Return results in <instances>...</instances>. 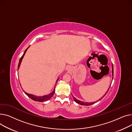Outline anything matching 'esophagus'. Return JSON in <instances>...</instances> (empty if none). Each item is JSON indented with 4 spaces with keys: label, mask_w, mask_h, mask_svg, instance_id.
Segmentation results:
<instances>
[{
    "label": "esophagus",
    "mask_w": 132,
    "mask_h": 132,
    "mask_svg": "<svg viewBox=\"0 0 132 132\" xmlns=\"http://www.w3.org/2000/svg\"><path fill=\"white\" fill-rule=\"evenodd\" d=\"M69 68H68V70H69Z\"/></svg>",
    "instance_id": "1"
}]
</instances>
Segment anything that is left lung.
<instances>
[{"mask_svg":"<svg viewBox=\"0 0 132 132\" xmlns=\"http://www.w3.org/2000/svg\"><path fill=\"white\" fill-rule=\"evenodd\" d=\"M112 79H113V64H112ZM110 87V86L109 89H108V90H107V92H106L105 94L103 96V97H101V98L99 99V100H98V101H100V100H101V99L105 95V94L107 93V92H108V90H109ZM72 96H73V100H75V101L76 103H78V104H80V105H92V104H94L95 103H96V102H85L80 101L78 100L77 99H76L73 95H72Z\"/></svg>","mask_w":132,"mask_h":132,"instance_id":"1","label":"left lung"}]
</instances>
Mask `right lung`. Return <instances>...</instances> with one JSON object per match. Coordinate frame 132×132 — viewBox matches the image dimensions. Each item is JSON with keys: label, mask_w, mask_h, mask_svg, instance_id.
<instances>
[{"label": "right lung", "mask_w": 132, "mask_h": 132, "mask_svg": "<svg viewBox=\"0 0 132 132\" xmlns=\"http://www.w3.org/2000/svg\"><path fill=\"white\" fill-rule=\"evenodd\" d=\"M29 47H30V46H29V47L26 50V51H24V53H23V55H22V56H21V57L20 58V61H19V64H18V70L19 69L20 66V64H21V62H22V60L23 57H24V55H25V54H26V53L27 50L29 48ZM59 79V78L57 79V80H56V81L55 85H56V82H57V81H58ZM55 87L54 88V90H53L52 93H50V94L44 95V96H37L34 95H32V94H30L27 93H26V92H24V93H25V94H26L28 97H29L30 98H31L32 100L35 101H38V102H44V101H47V100H50V99L53 96V95H54V93H55Z\"/></svg>", "instance_id": "1"}]
</instances>
